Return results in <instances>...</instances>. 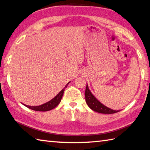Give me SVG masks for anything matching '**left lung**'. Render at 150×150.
<instances>
[{
	"label": "left lung",
	"mask_w": 150,
	"mask_h": 150,
	"mask_svg": "<svg viewBox=\"0 0 150 150\" xmlns=\"http://www.w3.org/2000/svg\"><path fill=\"white\" fill-rule=\"evenodd\" d=\"M84 94H85V100L87 105L91 110L96 111V112L104 114H112L120 111V110H113L112 109L109 108L98 101V100H97L96 98L92 94L87 84Z\"/></svg>",
	"instance_id": "left-lung-1"
}]
</instances>
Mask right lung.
Here are the masks:
<instances>
[{
  "label": "right lung",
  "instance_id": "right-lung-1",
  "mask_svg": "<svg viewBox=\"0 0 150 150\" xmlns=\"http://www.w3.org/2000/svg\"><path fill=\"white\" fill-rule=\"evenodd\" d=\"M69 83L70 82L68 83L66 85V86H65L64 88L62 89V91L59 92L55 97L54 98L50 100L49 102L44 103V104L37 105V106H30V105L24 104V103H22V104L25 105V107L31 109V110H35V111H47L52 110V109L55 108L56 106L59 104V102H61L62 98V96H63L65 89H66V88L67 86V85L69 84Z\"/></svg>",
  "mask_w": 150,
  "mask_h": 150
}]
</instances>
